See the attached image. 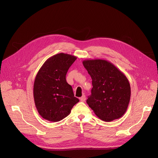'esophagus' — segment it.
Masks as SVG:
<instances>
[{
    "label": "esophagus",
    "instance_id": "esophagus-1",
    "mask_svg": "<svg viewBox=\"0 0 158 158\" xmlns=\"http://www.w3.org/2000/svg\"><path fill=\"white\" fill-rule=\"evenodd\" d=\"M80 99L81 102H85V96L84 95H82V96L80 98Z\"/></svg>",
    "mask_w": 158,
    "mask_h": 158
}]
</instances>
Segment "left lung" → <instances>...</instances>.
Returning a JSON list of instances; mask_svg holds the SVG:
<instances>
[{"instance_id": "1", "label": "left lung", "mask_w": 158, "mask_h": 158, "mask_svg": "<svg viewBox=\"0 0 158 158\" xmlns=\"http://www.w3.org/2000/svg\"><path fill=\"white\" fill-rule=\"evenodd\" d=\"M82 63L92 79V94L86 100L89 107L104 121L123 117L131 94L126 76L107 60H84Z\"/></svg>"}]
</instances>
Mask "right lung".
<instances>
[{"instance_id":"add662e5","label":"right lung","mask_w":158,"mask_h":158,"mask_svg":"<svg viewBox=\"0 0 158 158\" xmlns=\"http://www.w3.org/2000/svg\"><path fill=\"white\" fill-rule=\"evenodd\" d=\"M77 57L60 52L42 65L33 84V98L38 113L45 120L58 122L67 117L79 99L66 80V75Z\"/></svg>"}]
</instances>
